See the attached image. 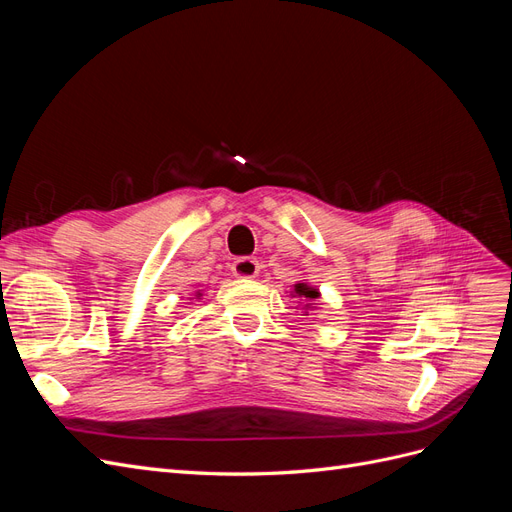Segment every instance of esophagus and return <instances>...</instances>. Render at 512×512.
<instances>
[{"instance_id":"esophagus-1","label":"esophagus","mask_w":512,"mask_h":512,"mask_svg":"<svg viewBox=\"0 0 512 512\" xmlns=\"http://www.w3.org/2000/svg\"><path fill=\"white\" fill-rule=\"evenodd\" d=\"M258 271H260V265H258L256 258L243 256V258H237L235 262H232V273L241 277V280H254Z\"/></svg>"}]
</instances>
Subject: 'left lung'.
<instances>
[{
	"mask_svg": "<svg viewBox=\"0 0 512 512\" xmlns=\"http://www.w3.org/2000/svg\"><path fill=\"white\" fill-rule=\"evenodd\" d=\"M290 297H294L297 299V303L301 305V312H303V316H309V312H312V309H316L318 307V299H320V290L316 288V286H312L309 282H305V280H301V282H297L292 286V290H290Z\"/></svg>",
	"mask_w": 512,
	"mask_h": 512,
	"instance_id": "8db88e82",
	"label": "left lung"
}]
</instances>
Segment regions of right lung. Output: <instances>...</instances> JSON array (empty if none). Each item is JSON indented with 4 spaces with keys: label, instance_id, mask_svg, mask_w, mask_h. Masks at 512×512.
<instances>
[{
    "label": "right lung",
    "instance_id": "add662e5",
    "mask_svg": "<svg viewBox=\"0 0 512 512\" xmlns=\"http://www.w3.org/2000/svg\"><path fill=\"white\" fill-rule=\"evenodd\" d=\"M200 297H203V292H196V294H194V299H200Z\"/></svg>",
    "mask_w": 512,
    "mask_h": 512
}]
</instances>
